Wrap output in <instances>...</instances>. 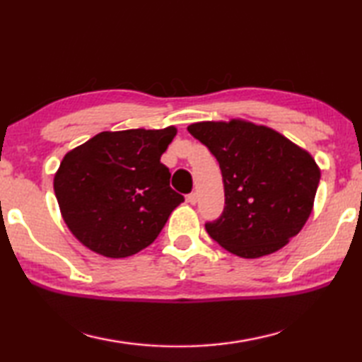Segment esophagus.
<instances>
[{
  "label": "esophagus",
  "instance_id": "esophagus-1",
  "mask_svg": "<svg viewBox=\"0 0 362 362\" xmlns=\"http://www.w3.org/2000/svg\"><path fill=\"white\" fill-rule=\"evenodd\" d=\"M186 200H187L191 205H195V204H197V194L191 192V194H189L187 197H186Z\"/></svg>",
  "mask_w": 362,
  "mask_h": 362
}]
</instances>
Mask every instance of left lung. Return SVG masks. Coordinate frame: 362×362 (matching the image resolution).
<instances>
[{
	"instance_id": "obj_1",
	"label": "left lung",
	"mask_w": 362,
	"mask_h": 362,
	"mask_svg": "<svg viewBox=\"0 0 362 362\" xmlns=\"http://www.w3.org/2000/svg\"><path fill=\"white\" fill-rule=\"evenodd\" d=\"M218 158L226 206L206 223L214 242L232 255L256 259L283 248L313 210L321 170L308 151L281 133L243 119L187 127Z\"/></svg>"
}]
</instances>
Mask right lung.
Returning a JSON list of instances; mask_svg holds the SVG:
<instances>
[{
	"mask_svg": "<svg viewBox=\"0 0 362 362\" xmlns=\"http://www.w3.org/2000/svg\"><path fill=\"white\" fill-rule=\"evenodd\" d=\"M176 127L101 132L68 151L54 176L62 218L73 235L105 257L136 255L185 202L160 162Z\"/></svg>",
	"mask_w": 362,
	"mask_h": 362,
	"instance_id": "1",
	"label": "right lung"
}]
</instances>
